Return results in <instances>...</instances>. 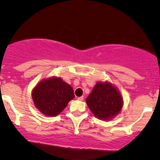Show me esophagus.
I'll use <instances>...</instances> for the list:
<instances>
[{"instance_id": "obj_1", "label": "esophagus", "mask_w": 160, "mask_h": 160, "mask_svg": "<svg viewBox=\"0 0 160 160\" xmlns=\"http://www.w3.org/2000/svg\"><path fill=\"white\" fill-rule=\"evenodd\" d=\"M83 98H84V97H83V96L78 97V100H79V101H83Z\"/></svg>"}]
</instances>
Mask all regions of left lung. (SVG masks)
I'll use <instances>...</instances> for the list:
<instances>
[{
  "instance_id": "8db88e82",
  "label": "left lung",
  "mask_w": 160,
  "mask_h": 160,
  "mask_svg": "<svg viewBox=\"0 0 160 160\" xmlns=\"http://www.w3.org/2000/svg\"><path fill=\"white\" fill-rule=\"evenodd\" d=\"M86 102L93 114L104 120L118 114L123 104L120 92L108 82H97Z\"/></svg>"
}]
</instances>
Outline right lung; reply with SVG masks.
Segmentation results:
<instances>
[{
  "label": "right lung",
  "instance_id": "obj_1",
  "mask_svg": "<svg viewBox=\"0 0 160 160\" xmlns=\"http://www.w3.org/2000/svg\"><path fill=\"white\" fill-rule=\"evenodd\" d=\"M32 95L36 108L49 117L59 114L74 98L73 88L56 77L40 81Z\"/></svg>",
  "mask_w": 160,
  "mask_h": 160
}]
</instances>
